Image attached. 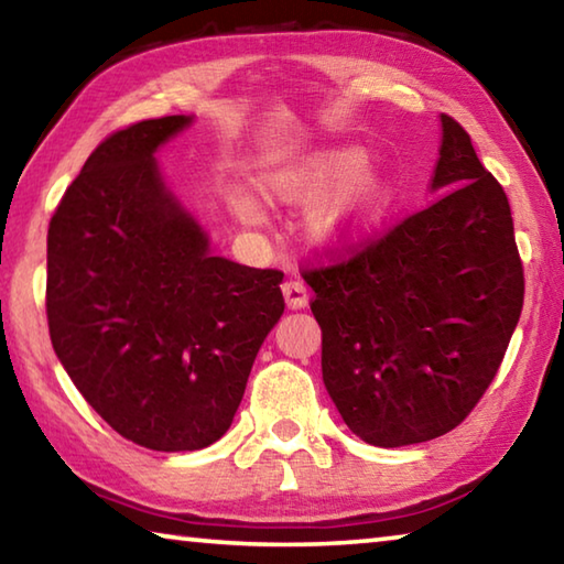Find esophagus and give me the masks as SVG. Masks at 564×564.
Segmentation results:
<instances>
[{
    "label": "esophagus",
    "mask_w": 564,
    "mask_h": 564,
    "mask_svg": "<svg viewBox=\"0 0 564 564\" xmlns=\"http://www.w3.org/2000/svg\"><path fill=\"white\" fill-rule=\"evenodd\" d=\"M281 289L289 308H303V305L308 303V291H305V285L301 281H285Z\"/></svg>",
    "instance_id": "esophagus-1"
}]
</instances>
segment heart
<instances>
[{"label":"heart","mask_w":564,"mask_h":564,"mask_svg":"<svg viewBox=\"0 0 564 564\" xmlns=\"http://www.w3.org/2000/svg\"><path fill=\"white\" fill-rule=\"evenodd\" d=\"M362 154L358 149L328 151L311 161L299 174H291L271 186V194L285 204H308L330 194L333 188L349 178L346 185L333 194L326 206L321 208L313 231L323 241H343L368 228L388 206L390 188L388 181L378 171L361 169ZM231 208L238 221L248 226L263 224V208L253 196H234Z\"/></svg>","instance_id":"heart-1"}]
</instances>
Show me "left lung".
Masks as SVG:
<instances>
[{
    "label": "left lung",
    "mask_w": 564,
    "mask_h": 564,
    "mask_svg": "<svg viewBox=\"0 0 564 564\" xmlns=\"http://www.w3.org/2000/svg\"><path fill=\"white\" fill-rule=\"evenodd\" d=\"M431 206L305 269L323 383L360 441L451 433L480 403L520 321L524 273L508 196L443 113Z\"/></svg>",
    "instance_id": "left-lung-1"
}]
</instances>
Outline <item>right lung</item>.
I'll use <instances>...</instances> for the list:
<instances>
[{
  "label": "right lung",
  "mask_w": 564,
  "mask_h": 564,
  "mask_svg": "<svg viewBox=\"0 0 564 564\" xmlns=\"http://www.w3.org/2000/svg\"><path fill=\"white\" fill-rule=\"evenodd\" d=\"M188 117L109 133L64 191L46 236V321L56 358L121 437L202 451L241 405L285 308L275 269L208 253L159 176L154 151Z\"/></svg>",
  "instance_id": "right-lung-1"
}]
</instances>
